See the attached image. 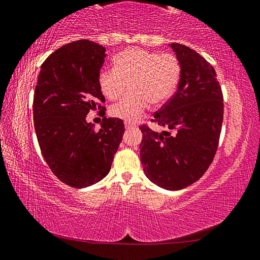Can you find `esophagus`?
<instances>
[{"instance_id": "1", "label": "esophagus", "mask_w": 260, "mask_h": 260, "mask_svg": "<svg viewBox=\"0 0 260 260\" xmlns=\"http://www.w3.org/2000/svg\"><path fill=\"white\" fill-rule=\"evenodd\" d=\"M124 126H125V129L126 130H129V129H134V127L136 126L134 123H130V122H125L124 123Z\"/></svg>"}]
</instances>
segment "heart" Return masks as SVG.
Returning a JSON list of instances; mask_svg holds the SVG:
<instances>
[{
  "instance_id": "1",
  "label": "heart",
  "mask_w": 260,
  "mask_h": 260,
  "mask_svg": "<svg viewBox=\"0 0 260 260\" xmlns=\"http://www.w3.org/2000/svg\"><path fill=\"white\" fill-rule=\"evenodd\" d=\"M114 70L104 68L98 76L99 88L109 100L120 98L129 83L130 94L109 108L111 115L135 122L148 104L157 107L174 92L180 76L178 59L171 53H157L130 48L113 59Z\"/></svg>"
}]
</instances>
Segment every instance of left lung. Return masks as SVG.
<instances>
[{"label":"left lung","instance_id":"8db88e82","mask_svg":"<svg viewBox=\"0 0 260 260\" xmlns=\"http://www.w3.org/2000/svg\"><path fill=\"white\" fill-rule=\"evenodd\" d=\"M169 47L180 65L178 89L154 115V122L166 130L140 126V161L153 184L180 190L201 178L215 157L224 103L215 68L186 45Z\"/></svg>","mask_w":260,"mask_h":260}]
</instances>
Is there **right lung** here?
Instances as JSON below:
<instances>
[{"mask_svg": "<svg viewBox=\"0 0 260 260\" xmlns=\"http://www.w3.org/2000/svg\"><path fill=\"white\" fill-rule=\"evenodd\" d=\"M105 51L88 40L63 45L44 60L35 88L34 127L41 152L54 176L74 188L108 175L124 134L120 118L105 116L99 130L86 122L88 113L105 102L98 83Z\"/></svg>", "mask_w": 260, "mask_h": 260, "instance_id": "1", "label": "right lung"}]
</instances>
